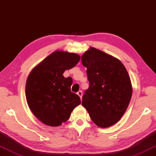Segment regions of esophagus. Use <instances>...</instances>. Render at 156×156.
<instances>
[{"label": "esophagus", "mask_w": 156, "mask_h": 156, "mask_svg": "<svg viewBox=\"0 0 156 156\" xmlns=\"http://www.w3.org/2000/svg\"><path fill=\"white\" fill-rule=\"evenodd\" d=\"M77 94H78V95L80 97V99H82V90H79L78 92L77 93Z\"/></svg>", "instance_id": "34e87169"}]
</instances>
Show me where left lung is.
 Instances as JSON below:
<instances>
[{
    "label": "left lung",
    "instance_id": "left-lung-1",
    "mask_svg": "<svg viewBox=\"0 0 156 156\" xmlns=\"http://www.w3.org/2000/svg\"><path fill=\"white\" fill-rule=\"evenodd\" d=\"M81 59L89 82L82 105L97 126H111L129 106L133 92L130 76L120 60L94 47L85 52Z\"/></svg>",
    "mask_w": 156,
    "mask_h": 156
}]
</instances>
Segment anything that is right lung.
Segmentation results:
<instances>
[{
  "mask_svg": "<svg viewBox=\"0 0 156 156\" xmlns=\"http://www.w3.org/2000/svg\"><path fill=\"white\" fill-rule=\"evenodd\" d=\"M80 59L78 54L56 51L30 73L26 85L27 103L33 114L43 124L60 126L80 104V97L71 92L72 78L63 76Z\"/></svg>",
  "mask_w": 156,
  "mask_h": 156,
  "instance_id": "obj_1",
  "label": "right lung"
}]
</instances>
